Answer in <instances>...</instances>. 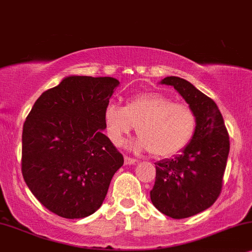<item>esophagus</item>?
Instances as JSON below:
<instances>
[{
	"mask_svg": "<svg viewBox=\"0 0 252 252\" xmlns=\"http://www.w3.org/2000/svg\"><path fill=\"white\" fill-rule=\"evenodd\" d=\"M138 162V160L133 159V158H130V157H124V163L126 165H136V163Z\"/></svg>",
	"mask_w": 252,
	"mask_h": 252,
	"instance_id": "esophagus-1",
	"label": "esophagus"
}]
</instances>
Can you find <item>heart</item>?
Segmentation results:
<instances>
[{
	"mask_svg": "<svg viewBox=\"0 0 252 252\" xmlns=\"http://www.w3.org/2000/svg\"><path fill=\"white\" fill-rule=\"evenodd\" d=\"M105 124L115 146L122 145L136 126L139 137L131 143V149L165 158L189 145L197 129V115L190 106L175 102L163 93L146 92L129 98L124 107L108 103Z\"/></svg>",
	"mask_w": 252,
	"mask_h": 252,
	"instance_id": "obj_1",
	"label": "heart"
}]
</instances>
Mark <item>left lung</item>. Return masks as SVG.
<instances>
[{
	"mask_svg": "<svg viewBox=\"0 0 252 252\" xmlns=\"http://www.w3.org/2000/svg\"><path fill=\"white\" fill-rule=\"evenodd\" d=\"M180 93L197 115V129L186 149L156 162L152 204L173 219H184L212 206L219 197L229 153V136L217 103L180 77L161 80Z\"/></svg>",
	"mask_w": 252,
	"mask_h": 252,
	"instance_id": "left-lung-1",
	"label": "left lung"
}]
</instances>
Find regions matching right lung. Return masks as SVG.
<instances>
[{
    "instance_id": "obj_1",
    "label": "right lung",
    "mask_w": 252,
    "mask_h": 252,
    "mask_svg": "<svg viewBox=\"0 0 252 252\" xmlns=\"http://www.w3.org/2000/svg\"><path fill=\"white\" fill-rule=\"evenodd\" d=\"M120 82L68 76L33 105L23 126L22 173L50 212L66 219L101 206L123 156L103 135L105 109Z\"/></svg>"
}]
</instances>
